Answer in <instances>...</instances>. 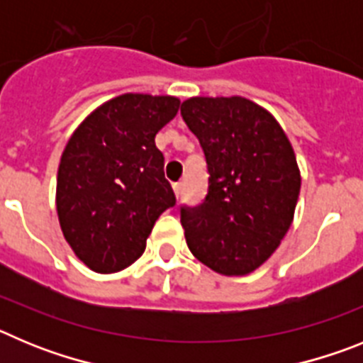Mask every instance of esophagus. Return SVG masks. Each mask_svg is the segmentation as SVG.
<instances>
[{
  "instance_id": "obj_1",
  "label": "esophagus",
  "mask_w": 363,
  "mask_h": 363,
  "mask_svg": "<svg viewBox=\"0 0 363 363\" xmlns=\"http://www.w3.org/2000/svg\"><path fill=\"white\" fill-rule=\"evenodd\" d=\"M172 189H174L176 196H179V194H182V189H184V184H182V182H176V184H172Z\"/></svg>"
}]
</instances>
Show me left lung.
Instances as JSON below:
<instances>
[{
    "label": "left lung",
    "instance_id": "left-lung-1",
    "mask_svg": "<svg viewBox=\"0 0 363 363\" xmlns=\"http://www.w3.org/2000/svg\"><path fill=\"white\" fill-rule=\"evenodd\" d=\"M182 118L198 138L209 187L200 205L179 207L191 252L225 277L249 274L277 251L300 194L289 140L249 99L191 98Z\"/></svg>",
    "mask_w": 363,
    "mask_h": 363
}]
</instances>
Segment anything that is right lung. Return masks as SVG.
<instances>
[{
  "label": "right lung",
  "mask_w": 363,
  "mask_h": 363,
  "mask_svg": "<svg viewBox=\"0 0 363 363\" xmlns=\"http://www.w3.org/2000/svg\"><path fill=\"white\" fill-rule=\"evenodd\" d=\"M178 107L172 96H118L70 136L56 209L63 236L92 271L111 274L134 264L160 214L176 205L154 138Z\"/></svg>",
  "instance_id": "obj_1"
}]
</instances>
